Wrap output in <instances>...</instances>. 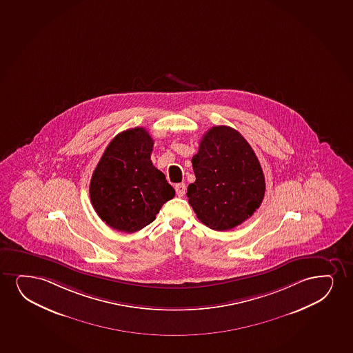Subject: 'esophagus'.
<instances>
[{"mask_svg": "<svg viewBox=\"0 0 353 353\" xmlns=\"http://www.w3.org/2000/svg\"><path fill=\"white\" fill-rule=\"evenodd\" d=\"M175 191H176V194H178L179 196H183L185 192H186V185L183 183H178V185L175 186Z\"/></svg>", "mask_w": 353, "mask_h": 353, "instance_id": "obj_1", "label": "esophagus"}]
</instances>
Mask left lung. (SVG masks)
<instances>
[{
  "instance_id": "1",
  "label": "left lung",
  "mask_w": 353,
  "mask_h": 353,
  "mask_svg": "<svg viewBox=\"0 0 353 353\" xmlns=\"http://www.w3.org/2000/svg\"><path fill=\"white\" fill-rule=\"evenodd\" d=\"M196 181L188 203L201 223L223 232L250 219L265 194L259 160L242 134L230 126H212L192 157Z\"/></svg>"
}]
</instances>
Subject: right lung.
Instances as JSON below:
<instances>
[{"label": "right lung", "mask_w": 353, "mask_h": 353, "mask_svg": "<svg viewBox=\"0 0 353 353\" xmlns=\"http://www.w3.org/2000/svg\"><path fill=\"white\" fill-rule=\"evenodd\" d=\"M152 147L147 130H126L112 139L94 170L90 185L92 205L116 230L139 232L175 196L165 174L152 165Z\"/></svg>", "instance_id": "1"}]
</instances>
